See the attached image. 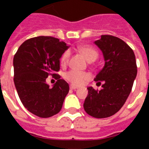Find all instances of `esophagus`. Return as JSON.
I'll use <instances>...</instances> for the list:
<instances>
[{"mask_svg":"<svg viewBox=\"0 0 149 149\" xmlns=\"http://www.w3.org/2000/svg\"><path fill=\"white\" fill-rule=\"evenodd\" d=\"M77 88H78L77 86H75V85H72V84H71V85H70V89L74 90V89H77Z\"/></svg>","mask_w":149,"mask_h":149,"instance_id":"obj_1","label":"esophagus"}]
</instances>
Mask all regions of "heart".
<instances>
[{
  "mask_svg": "<svg viewBox=\"0 0 149 149\" xmlns=\"http://www.w3.org/2000/svg\"><path fill=\"white\" fill-rule=\"evenodd\" d=\"M79 52L84 56L85 59L88 61H94L98 57V52L96 49L88 45H83L78 48ZM70 53L66 50L62 53L60 61L62 66H65L68 64V58ZM64 77L66 81L75 86H80L85 84L86 82L91 80V75L86 72H80L77 70H70L65 72Z\"/></svg>",
  "mask_w": 149,
  "mask_h": 149,
  "instance_id": "obj_1",
  "label": "heart"
}]
</instances>
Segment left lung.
<instances>
[{
  "label": "left lung",
  "instance_id": "1",
  "mask_svg": "<svg viewBox=\"0 0 149 149\" xmlns=\"http://www.w3.org/2000/svg\"><path fill=\"white\" fill-rule=\"evenodd\" d=\"M103 52L105 64L95 78L102 89L88 87L85 112L95 118H106L120 109L131 93L137 66L133 50L118 37L102 35L95 41Z\"/></svg>",
  "mask_w": 149,
  "mask_h": 149
}]
</instances>
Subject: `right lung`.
<instances>
[{"instance_id": "1", "label": "right lung", "mask_w": 149, "mask_h": 149, "mask_svg": "<svg viewBox=\"0 0 149 149\" xmlns=\"http://www.w3.org/2000/svg\"><path fill=\"white\" fill-rule=\"evenodd\" d=\"M67 49L57 38L41 36L26 40L14 55L13 81L18 96L25 109L39 117L57 114L69 91L68 83L56 73ZM49 75L58 80L52 88L46 84Z\"/></svg>"}]
</instances>
